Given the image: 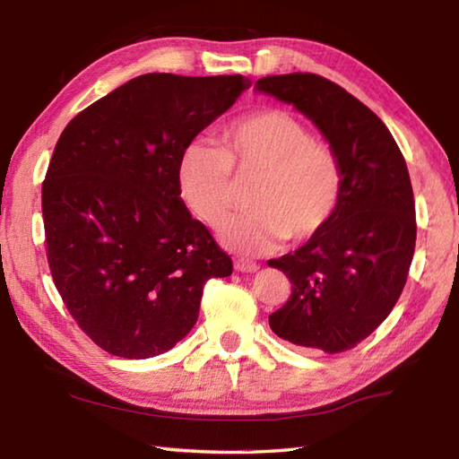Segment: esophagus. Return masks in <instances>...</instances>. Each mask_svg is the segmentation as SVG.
Returning a JSON list of instances; mask_svg holds the SVG:
<instances>
[{"mask_svg": "<svg viewBox=\"0 0 459 459\" xmlns=\"http://www.w3.org/2000/svg\"><path fill=\"white\" fill-rule=\"evenodd\" d=\"M233 267L239 273H255L259 269V264L255 261H249V259H238L233 263Z\"/></svg>", "mask_w": 459, "mask_h": 459, "instance_id": "34e87169", "label": "esophagus"}]
</instances>
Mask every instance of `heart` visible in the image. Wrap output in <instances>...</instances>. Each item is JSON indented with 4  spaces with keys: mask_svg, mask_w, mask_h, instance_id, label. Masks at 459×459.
<instances>
[{
    "mask_svg": "<svg viewBox=\"0 0 459 459\" xmlns=\"http://www.w3.org/2000/svg\"><path fill=\"white\" fill-rule=\"evenodd\" d=\"M255 177L249 210L220 230L231 251L261 255L281 241H308L338 212L343 170L335 151L312 137L284 109H263L223 126L218 145L195 139L182 149L177 180L182 200L210 228L226 220L236 202V180Z\"/></svg>",
    "mask_w": 459,
    "mask_h": 459,
    "instance_id": "1",
    "label": "heart"
}]
</instances>
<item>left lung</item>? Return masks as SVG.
<instances>
[{
  "instance_id": "1",
  "label": "left lung",
  "mask_w": 459,
  "mask_h": 459,
  "mask_svg": "<svg viewBox=\"0 0 459 459\" xmlns=\"http://www.w3.org/2000/svg\"><path fill=\"white\" fill-rule=\"evenodd\" d=\"M255 86L312 119L343 170L340 206L325 230L269 261L292 284L269 316L271 330L308 350L348 351L379 328L409 277L416 243L409 169L383 121L332 80L292 73Z\"/></svg>"
}]
</instances>
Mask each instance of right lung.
<instances>
[{"instance_id": "add662e5", "label": "right lung", "mask_w": 459, "mask_h": 459, "mask_svg": "<svg viewBox=\"0 0 459 459\" xmlns=\"http://www.w3.org/2000/svg\"><path fill=\"white\" fill-rule=\"evenodd\" d=\"M249 80L152 73L70 121L43 182L47 261L70 316L111 355L147 359L195 328L231 257L180 198V152Z\"/></svg>"}]
</instances>
